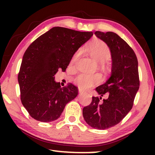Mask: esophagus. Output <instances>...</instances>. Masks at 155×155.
I'll return each mask as SVG.
<instances>
[{
  "label": "esophagus",
  "instance_id": "obj_1",
  "mask_svg": "<svg viewBox=\"0 0 155 155\" xmlns=\"http://www.w3.org/2000/svg\"><path fill=\"white\" fill-rule=\"evenodd\" d=\"M78 92H79L80 94H82V93H83V90H81V89H78Z\"/></svg>",
  "mask_w": 155,
  "mask_h": 155
}]
</instances>
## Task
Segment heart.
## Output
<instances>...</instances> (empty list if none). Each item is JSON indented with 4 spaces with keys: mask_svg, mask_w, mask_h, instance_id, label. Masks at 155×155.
Listing matches in <instances>:
<instances>
[{
    "mask_svg": "<svg viewBox=\"0 0 155 155\" xmlns=\"http://www.w3.org/2000/svg\"><path fill=\"white\" fill-rule=\"evenodd\" d=\"M82 48L78 49L73 54L70 64L74 65L79 59ZM90 55L97 61L101 63L102 67H105L104 61L108 59L111 54V51L108 45L103 41L97 40L91 44L90 46ZM102 81V75L98 72L94 74H87V73H80L74 78V83L81 90H87V89L94 87L98 85Z\"/></svg>",
    "mask_w": 155,
    "mask_h": 155,
    "instance_id": "heart-1",
    "label": "heart"
}]
</instances>
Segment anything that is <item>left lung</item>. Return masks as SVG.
<instances>
[{"label": "left lung", "mask_w": 155, "mask_h": 155, "mask_svg": "<svg viewBox=\"0 0 155 155\" xmlns=\"http://www.w3.org/2000/svg\"><path fill=\"white\" fill-rule=\"evenodd\" d=\"M94 34L105 42L111 49V76L96 90L108 98L92 96L90 105L83 109L84 120L94 128L99 130L114 127L132 109L135 97L140 87L138 61L132 48L116 33L96 31Z\"/></svg>", "instance_id": "obj_1"}]
</instances>
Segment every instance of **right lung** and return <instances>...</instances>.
Here are the masks:
<instances>
[{
  "label": "right lung",
  "mask_w": 155,
  "mask_h": 155,
  "mask_svg": "<svg viewBox=\"0 0 155 155\" xmlns=\"http://www.w3.org/2000/svg\"><path fill=\"white\" fill-rule=\"evenodd\" d=\"M92 35L53 27L26 50L18 79L21 102L31 117L43 122L56 120L78 95V89L72 83L61 88L54 81V74L59 69L65 71L74 52Z\"/></svg>",
  "instance_id": "obj_1"
}]
</instances>
